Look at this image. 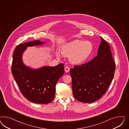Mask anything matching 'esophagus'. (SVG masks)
Returning a JSON list of instances; mask_svg holds the SVG:
<instances>
[{"label":"esophagus","mask_w":129,"mask_h":129,"mask_svg":"<svg viewBox=\"0 0 129 129\" xmlns=\"http://www.w3.org/2000/svg\"><path fill=\"white\" fill-rule=\"evenodd\" d=\"M64 70H65V72L68 73V72H69L70 71V69L69 68V67L67 66L65 67Z\"/></svg>","instance_id":"34e87169"}]
</instances>
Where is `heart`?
Here are the masks:
<instances>
[{
  "mask_svg": "<svg viewBox=\"0 0 129 129\" xmlns=\"http://www.w3.org/2000/svg\"><path fill=\"white\" fill-rule=\"evenodd\" d=\"M93 49V44L90 41L75 40L64 45L61 52L64 56L69 57L71 63L78 65L90 58ZM57 56L59 57L58 53H57Z\"/></svg>",
  "mask_w": 129,
  "mask_h": 129,
  "instance_id": "b5f03b06",
  "label": "heart"
}]
</instances>
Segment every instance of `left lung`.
<instances>
[{
    "label": "left lung",
    "mask_w": 129,
    "mask_h": 129,
    "mask_svg": "<svg viewBox=\"0 0 129 129\" xmlns=\"http://www.w3.org/2000/svg\"><path fill=\"white\" fill-rule=\"evenodd\" d=\"M101 40L96 57L70 70L73 93L78 101H96L105 94L113 79L115 64L111 48L104 39Z\"/></svg>",
    "instance_id": "8db88e82"
}]
</instances>
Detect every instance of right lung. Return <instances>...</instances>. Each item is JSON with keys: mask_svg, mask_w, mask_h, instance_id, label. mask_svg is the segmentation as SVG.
<instances>
[{"mask_svg": "<svg viewBox=\"0 0 129 129\" xmlns=\"http://www.w3.org/2000/svg\"><path fill=\"white\" fill-rule=\"evenodd\" d=\"M45 43L35 40L21 44L15 48L13 56L12 75L23 96L36 104H49L54 99L56 84L64 73L62 63L38 69L24 64L22 57L28 47L42 46Z\"/></svg>", "mask_w": 129, "mask_h": 129, "instance_id": "obj_1", "label": "right lung"}]
</instances>
